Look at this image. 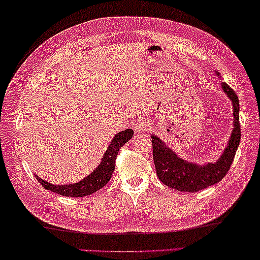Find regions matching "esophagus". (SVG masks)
<instances>
[{
    "label": "esophagus",
    "instance_id": "1",
    "mask_svg": "<svg viewBox=\"0 0 260 260\" xmlns=\"http://www.w3.org/2000/svg\"><path fill=\"white\" fill-rule=\"evenodd\" d=\"M148 127H149V124H148L146 120H136V122H135V129L137 131L148 130Z\"/></svg>",
    "mask_w": 260,
    "mask_h": 260
}]
</instances>
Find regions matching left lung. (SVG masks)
<instances>
[{
  "label": "left lung",
  "mask_w": 260,
  "mask_h": 260,
  "mask_svg": "<svg viewBox=\"0 0 260 260\" xmlns=\"http://www.w3.org/2000/svg\"><path fill=\"white\" fill-rule=\"evenodd\" d=\"M218 75V72L216 73ZM222 89L233 104V131L223 154L215 164L197 165L180 159L171 148H168L157 136H151L153 159L159 179L168 187L183 192H197L217 184L228 173L235 153L240 143L241 130L239 122V99L233 89L222 82Z\"/></svg>",
  "instance_id": "1"
}]
</instances>
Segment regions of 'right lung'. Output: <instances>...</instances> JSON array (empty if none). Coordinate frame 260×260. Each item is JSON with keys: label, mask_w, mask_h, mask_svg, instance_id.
Returning a JSON list of instances; mask_svg holds the SVG:
<instances>
[{"label": "right lung", "mask_w": 260, "mask_h": 260, "mask_svg": "<svg viewBox=\"0 0 260 260\" xmlns=\"http://www.w3.org/2000/svg\"><path fill=\"white\" fill-rule=\"evenodd\" d=\"M134 131L131 129H126L124 131L118 133L116 136L113 137L112 142L107 148L106 153L104 154L103 160L99 166L90 173L88 177L82 179L79 183L70 184V185H53L50 184L48 181L43 180L38 175H36L37 180L42 184L46 190H50L56 193L62 194L66 197H85L89 196V194L94 193L100 188H103L105 185L109 183L112 173L116 167V159L118 151L125 144L127 141L133 137Z\"/></svg>", "instance_id": "1"}]
</instances>
